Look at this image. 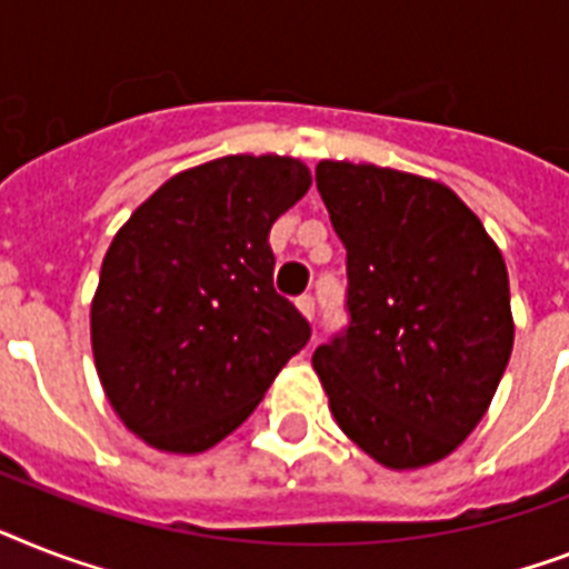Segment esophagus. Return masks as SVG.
<instances>
[{
	"label": "esophagus",
	"mask_w": 569,
	"mask_h": 569,
	"mask_svg": "<svg viewBox=\"0 0 569 569\" xmlns=\"http://www.w3.org/2000/svg\"><path fill=\"white\" fill-rule=\"evenodd\" d=\"M295 307H298V312L303 318H307V321H312V318H316V298H309V295H303V298L295 300Z\"/></svg>",
	"instance_id": "obj_1"
}]
</instances>
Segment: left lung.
I'll use <instances>...</instances> for the list:
<instances>
[{
    "instance_id": "1",
    "label": "left lung",
    "mask_w": 569,
    "mask_h": 569,
    "mask_svg": "<svg viewBox=\"0 0 569 569\" xmlns=\"http://www.w3.org/2000/svg\"><path fill=\"white\" fill-rule=\"evenodd\" d=\"M316 183L348 248V332L312 353L332 418L382 468L436 465L477 429L509 365L506 260L438 180L321 160Z\"/></svg>"
}]
</instances>
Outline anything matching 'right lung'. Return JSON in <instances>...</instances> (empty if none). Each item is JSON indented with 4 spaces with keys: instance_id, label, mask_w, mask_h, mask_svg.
Segmentation results:
<instances>
[{
    "instance_id": "obj_1",
    "label": "right lung",
    "mask_w": 569,
    "mask_h": 569,
    "mask_svg": "<svg viewBox=\"0 0 569 569\" xmlns=\"http://www.w3.org/2000/svg\"><path fill=\"white\" fill-rule=\"evenodd\" d=\"M309 183L298 157H219L172 174L110 242L90 303L92 359L113 412L154 450L219 445L309 341L274 292L269 248Z\"/></svg>"
}]
</instances>
